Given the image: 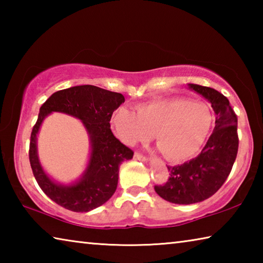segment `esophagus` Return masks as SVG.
<instances>
[{
    "label": "esophagus",
    "mask_w": 263,
    "mask_h": 263,
    "mask_svg": "<svg viewBox=\"0 0 263 263\" xmlns=\"http://www.w3.org/2000/svg\"><path fill=\"white\" fill-rule=\"evenodd\" d=\"M135 159L136 160H140V161H147V157H145V155H142V154H140V153H138V152H136L135 153Z\"/></svg>",
    "instance_id": "esophagus-1"
}]
</instances>
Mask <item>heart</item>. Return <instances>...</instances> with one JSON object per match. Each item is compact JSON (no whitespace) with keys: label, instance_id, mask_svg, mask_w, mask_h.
Here are the masks:
<instances>
[{"label":"heart","instance_id":"1","mask_svg":"<svg viewBox=\"0 0 263 263\" xmlns=\"http://www.w3.org/2000/svg\"><path fill=\"white\" fill-rule=\"evenodd\" d=\"M215 116L208 104L186 97H161L136 106H122L112 115L115 135L126 145L157 144L172 162L185 161L198 152L210 135Z\"/></svg>","mask_w":263,"mask_h":263}]
</instances>
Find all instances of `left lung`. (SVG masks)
<instances>
[{
	"label": "left lung",
	"instance_id": "1",
	"mask_svg": "<svg viewBox=\"0 0 263 263\" xmlns=\"http://www.w3.org/2000/svg\"><path fill=\"white\" fill-rule=\"evenodd\" d=\"M191 90L211 103L216 125L202 152L177 166H167L169 179L155 185L157 194L175 204H194L211 197L224 184L238 153V118L229 100L210 87L188 83Z\"/></svg>",
	"mask_w": 263,
	"mask_h": 263
}]
</instances>
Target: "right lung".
<instances>
[{
	"instance_id": "1",
	"label": "right lung",
	"mask_w": 263,
	"mask_h": 263,
	"mask_svg": "<svg viewBox=\"0 0 263 263\" xmlns=\"http://www.w3.org/2000/svg\"><path fill=\"white\" fill-rule=\"evenodd\" d=\"M125 102L119 92L90 84L70 87L52 94L41 106L31 132L29 159L35 181L53 202L74 212H88L108 202L118 184L119 166L133 157L110 128L114 111ZM52 112H64L80 119L91 140V158L83 176L70 185L52 180L41 167L36 151V135L41 123Z\"/></svg>"
}]
</instances>
